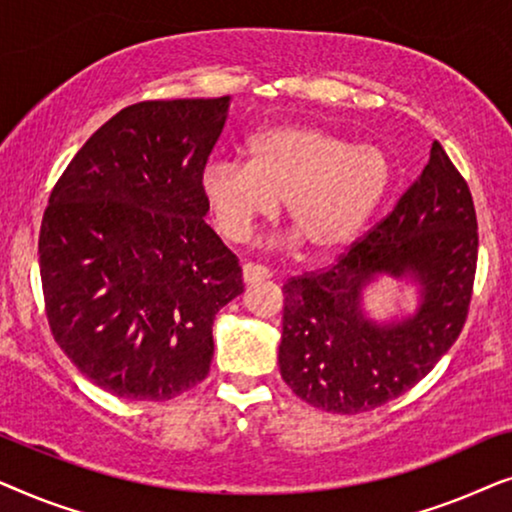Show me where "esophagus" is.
Segmentation results:
<instances>
[{
    "mask_svg": "<svg viewBox=\"0 0 512 512\" xmlns=\"http://www.w3.org/2000/svg\"><path fill=\"white\" fill-rule=\"evenodd\" d=\"M270 277H272V272L268 268H263V265H256V263H244L242 265L244 284L263 282V279H270Z\"/></svg>",
    "mask_w": 512,
    "mask_h": 512,
    "instance_id": "esophagus-1",
    "label": "esophagus"
}]
</instances>
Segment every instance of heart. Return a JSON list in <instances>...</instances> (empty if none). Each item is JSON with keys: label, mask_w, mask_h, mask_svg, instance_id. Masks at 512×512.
I'll list each match as a JSON object with an SVG mask.
<instances>
[{"label": "heart", "mask_w": 512, "mask_h": 512, "mask_svg": "<svg viewBox=\"0 0 512 512\" xmlns=\"http://www.w3.org/2000/svg\"><path fill=\"white\" fill-rule=\"evenodd\" d=\"M247 163L209 160L202 193L214 223L228 240L242 242L282 200L291 240L312 256H331L352 244L382 205L394 167L377 146L319 125H277L247 146Z\"/></svg>", "instance_id": "1"}]
</instances>
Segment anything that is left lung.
I'll return each mask as SVG.
<instances>
[{"instance_id": "8db88e82", "label": "left lung", "mask_w": 512, "mask_h": 512, "mask_svg": "<svg viewBox=\"0 0 512 512\" xmlns=\"http://www.w3.org/2000/svg\"><path fill=\"white\" fill-rule=\"evenodd\" d=\"M478 263L468 184L438 142L387 219L338 263L284 284L279 370L293 394L333 415H359L398 398L459 338ZM420 284L415 315L377 325L360 307L377 276Z\"/></svg>"}]
</instances>
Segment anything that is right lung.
Masks as SVG:
<instances>
[{"instance_id":"right-lung-1","label":"right lung","mask_w":512,"mask_h":512,"mask_svg":"<svg viewBox=\"0 0 512 512\" xmlns=\"http://www.w3.org/2000/svg\"><path fill=\"white\" fill-rule=\"evenodd\" d=\"M230 97L118 111L72 158L39 233L46 317L69 361L128 401L202 382L216 312L244 291L237 256L205 223L202 170Z\"/></svg>"}]
</instances>
